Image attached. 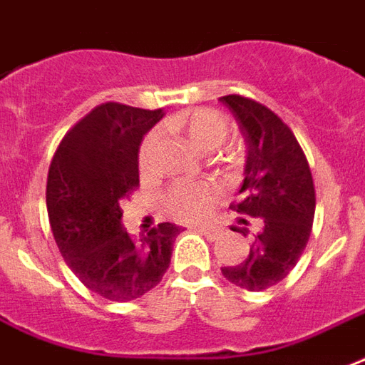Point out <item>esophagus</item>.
<instances>
[{
  "instance_id": "obj_1",
  "label": "esophagus",
  "mask_w": 365,
  "mask_h": 365,
  "mask_svg": "<svg viewBox=\"0 0 365 365\" xmlns=\"http://www.w3.org/2000/svg\"><path fill=\"white\" fill-rule=\"evenodd\" d=\"M194 230L198 231V233H202L204 237H208L210 241H214V239L220 237V230H217V227H212V225H208V227H206V225H204V227H194Z\"/></svg>"
}]
</instances>
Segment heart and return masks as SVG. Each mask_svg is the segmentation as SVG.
<instances>
[{"label":"heart","mask_w":365,"mask_h":365,"mask_svg":"<svg viewBox=\"0 0 365 365\" xmlns=\"http://www.w3.org/2000/svg\"><path fill=\"white\" fill-rule=\"evenodd\" d=\"M171 126L182 132L188 138V142L202 151L215 150L230 135L227 120L220 113L208 110V108H198V110L179 114L173 118ZM155 143L157 132H151L143 140L142 150H140L142 167H148V163L151 161ZM220 196H222V188L210 180H200V182L177 180L165 188L159 202H161L163 214L169 215L175 222L196 223L208 217L210 212L220 202Z\"/></svg>","instance_id":"1"}]
</instances>
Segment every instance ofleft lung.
I'll return each instance as SVG.
<instances>
[{"instance_id":"1","label":"left lung","mask_w":365,"mask_h":365,"mask_svg":"<svg viewBox=\"0 0 365 365\" xmlns=\"http://www.w3.org/2000/svg\"><path fill=\"white\" fill-rule=\"evenodd\" d=\"M220 101L230 106L247 142L243 198L230 208L262 222L247 259L223 267L222 274L239 288L260 292L284 280L302 257L315 217V185L302 145L278 114L241 95ZM247 217L231 230L247 235Z\"/></svg>"}]
</instances>
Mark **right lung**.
<instances>
[{"label": "right lung", "instance_id": "1", "mask_svg": "<svg viewBox=\"0 0 365 365\" xmlns=\"http://www.w3.org/2000/svg\"><path fill=\"white\" fill-rule=\"evenodd\" d=\"M103 103L71 128L48 169L46 208L56 245L83 286L110 302H132L161 282L171 264L175 223L132 239L122 227V196L140 186L138 151L163 118Z\"/></svg>", "mask_w": 365, "mask_h": 365}]
</instances>
